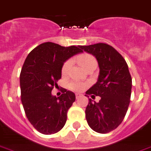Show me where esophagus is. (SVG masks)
Returning a JSON list of instances; mask_svg holds the SVG:
<instances>
[{
    "mask_svg": "<svg viewBox=\"0 0 151 151\" xmlns=\"http://www.w3.org/2000/svg\"><path fill=\"white\" fill-rule=\"evenodd\" d=\"M75 95H76V99H78V98H80V97H81V94H78V93H77Z\"/></svg>",
    "mask_w": 151,
    "mask_h": 151,
    "instance_id": "obj_1",
    "label": "esophagus"
}]
</instances>
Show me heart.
I'll return each mask as SVG.
<instances>
[{
	"label": "heart",
	"instance_id": "heart-1",
	"mask_svg": "<svg viewBox=\"0 0 151 151\" xmlns=\"http://www.w3.org/2000/svg\"><path fill=\"white\" fill-rule=\"evenodd\" d=\"M78 62L81 65L82 67H84V69H86L88 67H90L91 65H97L96 59L95 58V56H93L92 55L88 54V53H84V54L78 56ZM72 65V60H68L63 63V67H62V74L63 75H66L68 73L70 67ZM68 88L72 91H81L85 88V84L81 83V82L77 81H73L70 82L68 84Z\"/></svg>",
	"mask_w": 151,
	"mask_h": 151
}]
</instances>
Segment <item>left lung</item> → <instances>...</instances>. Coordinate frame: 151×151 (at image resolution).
<instances>
[{
  "label": "left lung",
  "mask_w": 151,
  "mask_h": 151,
  "mask_svg": "<svg viewBox=\"0 0 151 151\" xmlns=\"http://www.w3.org/2000/svg\"><path fill=\"white\" fill-rule=\"evenodd\" d=\"M93 55L99 67L96 84L86 91L85 96H100L99 102H89L85 110L89 127L99 133L114 130L124 119L130 101L132 78L128 65L112 46L105 43L79 46Z\"/></svg>",
  "instance_id": "1"
}]
</instances>
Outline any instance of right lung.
Returning a JSON list of instances; mask_svg holds the SVG:
<instances>
[{
  "mask_svg": "<svg viewBox=\"0 0 151 151\" xmlns=\"http://www.w3.org/2000/svg\"><path fill=\"white\" fill-rule=\"evenodd\" d=\"M81 52L79 46L47 42L32 50L24 60L20 74L22 103L29 122L42 134H53L64 127L75 95L64 89L56 97L52 90L61 78L63 63Z\"/></svg>",
  "mask_w": 151,
  "mask_h": 151,
  "instance_id": "1",
  "label": "right lung"
}]
</instances>
